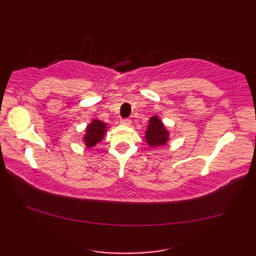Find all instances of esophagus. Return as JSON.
I'll list each match as a JSON object with an SVG mask.
<instances>
[{"mask_svg": "<svg viewBox=\"0 0 256 256\" xmlns=\"http://www.w3.org/2000/svg\"><path fill=\"white\" fill-rule=\"evenodd\" d=\"M131 120L130 118H122L121 120V124H123V125H131Z\"/></svg>", "mask_w": 256, "mask_h": 256, "instance_id": "esophagus-1", "label": "esophagus"}]
</instances>
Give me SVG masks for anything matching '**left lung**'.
<instances>
[{
    "instance_id": "8db88e82",
    "label": "left lung",
    "mask_w": 256,
    "mask_h": 256,
    "mask_svg": "<svg viewBox=\"0 0 256 256\" xmlns=\"http://www.w3.org/2000/svg\"><path fill=\"white\" fill-rule=\"evenodd\" d=\"M146 143L150 146L165 145L168 140V132L157 116L150 118L148 131L145 132Z\"/></svg>"
}]
</instances>
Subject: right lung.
<instances>
[{"label": "right lung", "instance_id": "add662e5", "mask_svg": "<svg viewBox=\"0 0 256 256\" xmlns=\"http://www.w3.org/2000/svg\"><path fill=\"white\" fill-rule=\"evenodd\" d=\"M106 124L102 123L99 120H94L90 125L86 128V132L84 135V142L86 148H92V146L96 145V143L101 142L103 138V135L106 133Z\"/></svg>", "mask_w": 256, "mask_h": 256}]
</instances>
